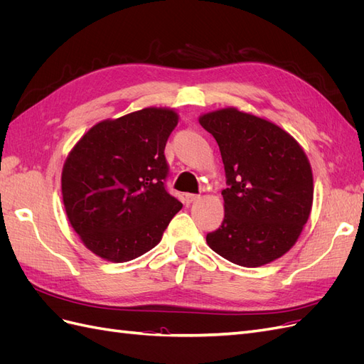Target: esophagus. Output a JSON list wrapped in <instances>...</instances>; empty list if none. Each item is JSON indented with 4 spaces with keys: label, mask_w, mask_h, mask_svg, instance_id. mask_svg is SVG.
<instances>
[{
    "label": "esophagus",
    "mask_w": 364,
    "mask_h": 364,
    "mask_svg": "<svg viewBox=\"0 0 364 364\" xmlns=\"http://www.w3.org/2000/svg\"><path fill=\"white\" fill-rule=\"evenodd\" d=\"M199 199H200L199 194H185V197H183V200H185L186 205H191V203L197 202Z\"/></svg>",
    "instance_id": "obj_1"
}]
</instances>
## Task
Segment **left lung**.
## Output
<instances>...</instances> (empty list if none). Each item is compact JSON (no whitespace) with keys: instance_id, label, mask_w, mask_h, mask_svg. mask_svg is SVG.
<instances>
[{"instance_id":"left-lung-1","label":"left lung","mask_w":364,"mask_h":364,"mask_svg":"<svg viewBox=\"0 0 364 364\" xmlns=\"http://www.w3.org/2000/svg\"><path fill=\"white\" fill-rule=\"evenodd\" d=\"M222 153L223 223L206 235L220 257L259 267L289 252L313 205L311 165L297 141L270 121L220 109L199 118Z\"/></svg>"}]
</instances>
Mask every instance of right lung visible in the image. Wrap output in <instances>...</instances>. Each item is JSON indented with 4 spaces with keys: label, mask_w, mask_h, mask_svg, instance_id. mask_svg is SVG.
Listing matches in <instances>:
<instances>
[{
    "label": "right lung",
    "mask_w": 364,
    "mask_h": 364,
    "mask_svg": "<svg viewBox=\"0 0 364 364\" xmlns=\"http://www.w3.org/2000/svg\"><path fill=\"white\" fill-rule=\"evenodd\" d=\"M178 114L146 107L105 119L77 142L62 170V197L71 226L97 257L135 259L155 247L182 209L165 181L164 150Z\"/></svg>",
    "instance_id": "1"
}]
</instances>
